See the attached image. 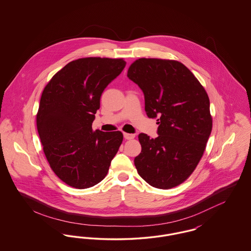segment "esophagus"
<instances>
[{"instance_id":"esophagus-1","label":"esophagus","mask_w":251,"mask_h":251,"mask_svg":"<svg viewBox=\"0 0 251 251\" xmlns=\"http://www.w3.org/2000/svg\"><path fill=\"white\" fill-rule=\"evenodd\" d=\"M123 135H124V138L127 139V140L132 139V138H134V136H135L133 133H127V132H124Z\"/></svg>"}]
</instances>
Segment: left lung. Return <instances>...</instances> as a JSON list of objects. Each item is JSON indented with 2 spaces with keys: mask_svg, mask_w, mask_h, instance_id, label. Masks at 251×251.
Returning a JSON list of instances; mask_svg holds the SVG:
<instances>
[{
  "mask_svg": "<svg viewBox=\"0 0 251 251\" xmlns=\"http://www.w3.org/2000/svg\"><path fill=\"white\" fill-rule=\"evenodd\" d=\"M127 76L143 91L147 116L159 124L156 138L138 135L142 150L134 166L150 185L175 187L191 175L205 151L213 127L209 97L179 61L139 58Z\"/></svg>",
  "mask_w": 251,
  "mask_h": 251,
  "instance_id": "8db88e82",
  "label": "left lung"
}]
</instances>
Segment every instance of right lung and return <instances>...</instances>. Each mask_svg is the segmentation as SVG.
Returning <instances> with one entry per match:
<instances>
[{"label":"right lung","mask_w":251,"mask_h":251,"mask_svg":"<svg viewBox=\"0 0 251 251\" xmlns=\"http://www.w3.org/2000/svg\"><path fill=\"white\" fill-rule=\"evenodd\" d=\"M126 66L122 58L74 60L45 86L36 127L50 167L68 185L89 188L107 175L123 140L120 131L92 130L103 90Z\"/></svg>","instance_id":"1"}]
</instances>
